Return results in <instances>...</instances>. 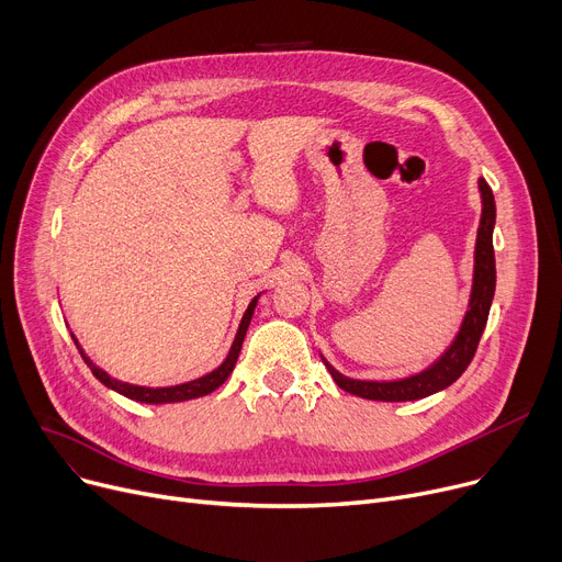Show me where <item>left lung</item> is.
<instances>
[{"instance_id": "1", "label": "left lung", "mask_w": 562, "mask_h": 562, "mask_svg": "<svg viewBox=\"0 0 562 562\" xmlns=\"http://www.w3.org/2000/svg\"><path fill=\"white\" fill-rule=\"evenodd\" d=\"M479 189L483 198V214H481L476 252H474V284H471L469 310L464 314L460 333L456 335L453 344L447 348L445 356H441L435 364H430L426 371L403 380H390V382L346 378L321 356L323 364H326L333 380L337 382V387L369 401H390V403L417 401L453 385V382L464 373L469 362L474 360L481 335L485 330V323L490 316L494 286H496V266H494V246H492L496 204H494L492 189L485 180H479Z\"/></svg>"}]
</instances>
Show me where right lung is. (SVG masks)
I'll return each mask as SVG.
<instances>
[{
    "instance_id": "obj_1",
    "label": "right lung",
    "mask_w": 562,
    "mask_h": 562,
    "mask_svg": "<svg viewBox=\"0 0 562 562\" xmlns=\"http://www.w3.org/2000/svg\"><path fill=\"white\" fill-rule=\"evenodd\" d=\"M257 301H259V296H255V299L250 301V305H248V310H246V314H244V318H241V323H239V330H236V337H234V341H232V348H229V352H227V358L223 360V364H221L218 369H214L212 373H206V375H202V378H195V380H191V382H182V385H172V387H138V385H130V382L115 380V378H111L106 371H102L100 367H95L91 360H88V356L81 350V346L77 344V339H75V337H72V339H75V344H77V348H79V352H81L83 362H86L88 367H91L93 375L102 382L104 387H109V390H113V392H117V394H123V396H127V398H132V401L153 403V405L191 401V398H198V396L212 394L214 390H218V387L223 385V382L229 378V373H232L236 360H239L241 344H244L246 330H248V326H250V318H252V314H255Z\"/></svg>"
}]
</instances>
